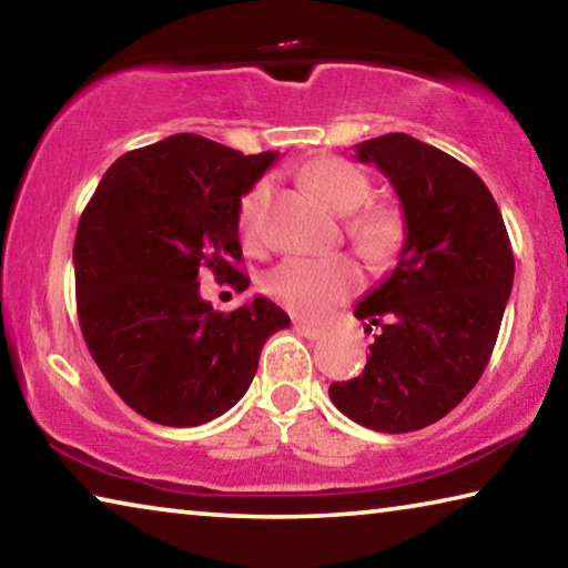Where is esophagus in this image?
<instances>
[{
    "instance_id": "obj_1",
    "label": "esophagus",
    "mask_w": 568,
    "mask_h": 568,
    "mask_svg": "<svg viewBox=\"0 0 568 568\" xmlns=\"http://www.w3.org/2000/svg\"><path fill=\"white\" fill-rule=\"evenodd\" d=\"M295 331L301 333V336L311 338V341H321L328 336L326 328H318V326H311V323H303V321H295Z\"/></svg>"
}]
</instances>
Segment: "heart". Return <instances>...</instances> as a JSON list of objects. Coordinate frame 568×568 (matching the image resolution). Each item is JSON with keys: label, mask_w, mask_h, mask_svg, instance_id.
<instances>
[{"label": "heart", "mask_w": 568, "mask_h": 568, "mask_svg": "<svg viewBox=\"0 0 568 568\" xmlns=\"http://www.w3.org/2000/svg\"><path fill=\"white\" fill-rule=\"evenodd\" d=\"M303 182L328 210L346 217L344 235L366 265L386 267L402 255L409 235L407 214L394 202H368L372 179L364 169L346 159L323 156L305 164ZM270 192V179H260L240 202V235L252 250L263 245V217ZM362 285L364 275L351 257H293L270 270L265 277L270 298L303 318L328 316L336 305L354 298Z\"/></svg>", "instance_id": "obj_1"}]
</instances>
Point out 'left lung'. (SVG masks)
Returning <instances> with one entry per match:
<instances>
[{"mask_svg": "<svg viewBox=\"0 0 568 568\" xmlns=\"http://www.w3.org/2000/svg\"><path fill=\"white\" fill-rule=\"evenodd\" d=\"M397 189L409 235L354 316L379 326L356 379L331 402L368 429L414 432L460 404L490 362L513 287V247L490 189L463 161L407 133L356 146Z\"/></svg>", "mask_w": 568, "mask_h": 568, "instance_id": "left-lung-1", "label": "left lung"}]
</instances>
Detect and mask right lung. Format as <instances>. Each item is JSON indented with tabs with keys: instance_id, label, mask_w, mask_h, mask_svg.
I'll list each match as a JSON object with an SVG mask.
<instances>
[{
	"instance_id": "obj_1",
	"label": "right lung",
	"mask_w": 568,
	"mask_h": 568,
	"mask_svg": "<svg viewBox=\"0 0 568 568\" xmlns=\"http://www.w3.org/2000/svg\"><path fill=\"white\" fill-rule=\"evenodd\" d=\"M275 156L176 133L115 159L80 214V331L113 392L156 425L196 427L235 407L265 341L291 326L263 295L232 313L200 295L202 270L250 285L240 202Z\"/></svg>"
}]
</instances>
